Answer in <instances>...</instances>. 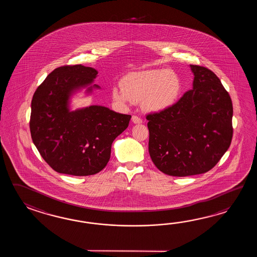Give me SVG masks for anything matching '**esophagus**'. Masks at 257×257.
Segmentation results:
<instances>
[{
    "label": "esophagus",
    "mask_w": 257,
    "mask_h": 257,
    "mask_svg": "<svg viewBox=\"0 0 257 257\" xmlns=\"http://www.w3.org/2000/svg\"><path fill=\"white\" fill-rule=\"evenodd\" d=\"M132 122L134 123V124H142V119L141 117H139V116H137V115H133L132 116Z\"/></svg>",
    "instance_id": "esophagus-1"
}]
</instances>
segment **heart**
I'll return each mask as SVG.
<instances>
[{
  "instance_id": "heart-1",
  "label": "heart",
  "mask_w": 257,
  "mask_h": 257,
  "mask_svg": "<svg viewBox=\"0 0 257 257\" xmlns=\"http://www.w3.org/2000/svg\"><path fill=\"white\" fill-rule=\"evenodd\" d=\"M182 92V81L175 71L156 69L134 71L122 79V85L111 90L113 100L121 104L142 101L151 112L169 109L177 102Z\"/></svg>"
}]
</instances>
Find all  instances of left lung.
Masks as SVG:
<instances>
[{
	"label": "left lung",
	"instance_id": "obj_1",
	"mask_svg": "<svg viewBox=\"0 0 257 257\" xmlns=\"http://www.w3.org/2000/svg\"><path fill=\"white\" fill-rule=\"evenodd\" d=\"M193 89L169 109L146 116L149 153L161 172L172 176L212 169L232 139V103L213 71L190 65Z\"/></svg>",
	"mask_w": 257,
	"mask_h": 257
}]
</instances>
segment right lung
Here are the masks:
<instances>
[{
    "label": "right lung",
    "instance_id": "add662e5",
    "mask_svg": "<svg viewBox=\"0 0 257 257\" xmlns=\"http://www.w3.org/2000/svg\"><path fill=\"white\" fill-rule=\"evenodd\" d=\"M98 71L85 66L55 69L34 93L30 132L35 146L60 174L95 175L108 163L115 138L128 126L131 115L93 104L72 110L71 99L85 89L93 94Z\"/></svg>",
    "mask_w": 257,
    "mask_h": 257
}]
</instances>
